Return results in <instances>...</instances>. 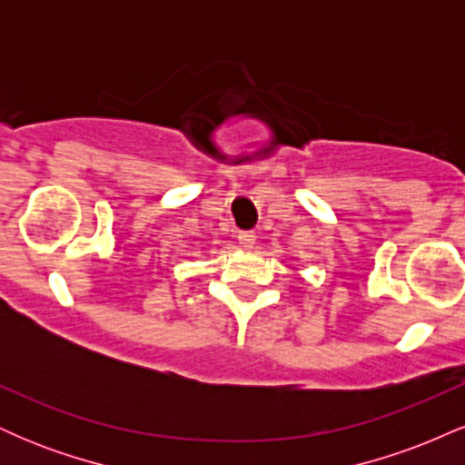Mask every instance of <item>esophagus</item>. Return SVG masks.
I'll return each mask as SVG.
<instances>
[{"instance_id":"1","label":"esophagus","mask_w":465,"mask_h":465,"mask_svg":"<svg viewBox=\"0 0 465 465\" xmlns=\"http://www.w3.org/2000/svg\"><path fill=\"white\" fill-rule=\"evenodd\" d=\"M238 242H240V247L253 249V244H255V233H253V232H240V233H238Z\"/></svg>"}]
</instances>
